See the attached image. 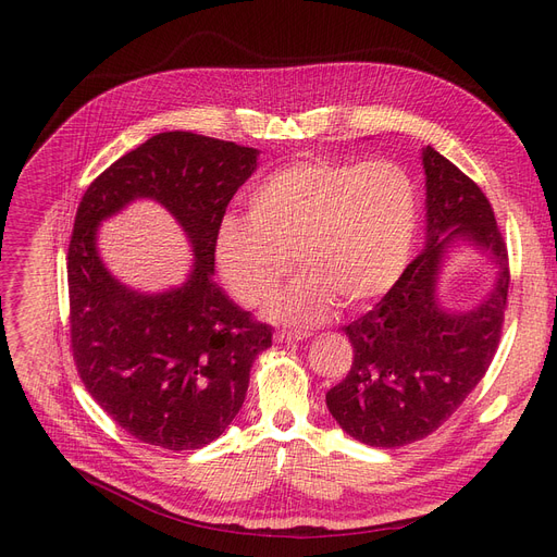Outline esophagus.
<instances>
[{
  "label": "esophagus",
  "mask_w": 557,
  "mask_h": 557,
  "mask_svg": "<svg viewBox=\"0 0 557 557\" xmlns=\"http://www.w3.org/2000/svg\"><path fill=\"white\" fill-rule=\"evenodd\" d=\"M307 336H309L307 332H286V330H282V332L275 334V341L277 343H296V341H305Z\"/></svg>",
  "instance_id": "obj_1"
}]
</instances>
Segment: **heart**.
I'll use <instances>...</instances> for the list:
<instances>
[{
  "mask_svg": "<svg viewBox=\"0 0 557 557\" xmlns=\"http://www.w3.org/2000/svg\"><path fill=\"white\" fill-rule=\"evenodd\" d=\"M248 216H225L216 259L246 307L269 302L294 269L305 271L273 302V318L318 323L336 300L361 307L399 280L418 230V189L391 160L305 158L263 175Z\"/></svg>",
  "mask_w": 557,
  "mask_h": 557,
  "instance_id": "obj_1",
  "label": "heart"
}]
</instances>
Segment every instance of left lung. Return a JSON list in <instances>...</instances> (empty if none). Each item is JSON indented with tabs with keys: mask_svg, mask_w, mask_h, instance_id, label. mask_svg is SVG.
Segmentation results:
<instances>
[{
	"mask_svg": "<svg viewBox=\"0 0 557 557\" xmlns=\"http://www.w3.org/2000/svg\"><path fill=\"white\" fill-rule=\"evenodd\" d=\"M422 162L429 244L382 300L343 327L355 359L327 391L334 420L370 447L411 445L456 413L496 355L508 307V248L487 196L431 146ZM456 233L487 249L503 269L493 296L467 314H445L432 298L436 263Z\"/></svg>",
	"mask_w": 557,
	"mask_h": 557,
	"instance_id": "8db88e82",
	"label": "left lung"
}]
</instances>
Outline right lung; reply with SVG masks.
<instances>
[{
	"label": "right lung",
	"mask_w": 557,
	"mask_h": 557,
	"mask_svg": "<svg viewBox=\"0 0 557 557\" xmlns=\"http://www.w3.org/2000/svg\"><path fill=\"white\" fill-rule=\"evenodd\" d=\"M257 166V149L171 131L112 162L85 189L67 248L70 349L83 386L139 443L200 449L225 431L246 399L252 361L273 345L212 280L227 205ZM153 197L195 244L190 280L141 297L102 269L96 225L133 197Z\"/></svg>",
	"instance_id": "add662e5"
}]
</instances>
